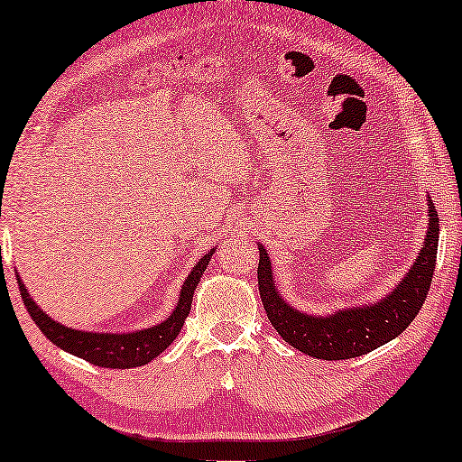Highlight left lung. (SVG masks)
Wrapping results in <instances>:
<instances>
[{
	"label": "left lung",
	"instance_id": "left-lung-1",
	"mask_svg": "<svg viewBox=\"0 0 462 462\" xmlns=\"http://www.w3.org/2000/svg\"><path fill=\"white\" fill-rule=\"evenodd\" d=\"M429 236L425 248L403 277V282L381 302L370 307L345 309L328 318L305 315L290 309L273 286L271 263L263 245L258 261V290L264 305V313L280 337L307 356L318 359H349L374 351L376 346L400 337L412 319L419 315L422 302L431 288L435 258H438L439 218L433 201L429 199Z\"/></svg>",
	"mask_w": 462,
	"mask_h": 462
}]
</instances>
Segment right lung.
<instances>
[{"label":"right lung","instance_id":"add662e5","mask_svg":"<svg viewBox=\"0 0 462 462\" xmlns=\"http://www.w3.org/2000/svg\"><path fill=\"white\" fill-rule=\"evenodd\" d=\"M212 254L214 250L208 252V254L193 267L191 275L187 277L185 286L180 290L179 305H176L174 313L170 315L163 324L147 328V330L141 332L97 334L71 330V328L56 324L54 319H50L48 315L35 305L33 299H31L27 292V288L23 286L21 277H18V288H21V296L31 319L40 326V330L46 334V338L52 340L54 345H59L60 349L73 353V356L78 357H84L86 362L100 365V368H136V365H144L153 357L160 356V353L163 349H168L170 343L179 337L180 328L189 318V311H191L193 290L198 288Z\"/></svg>","mask_w":462,"mask_h":462}]
</instances>
